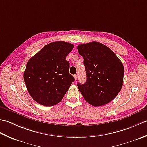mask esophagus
<instances>
[{
	"instance_id": "1",
	"label": "esophagus",
	"mask_w": 147,
	"mask_h": 147,
	"mask_svg": "<svg viewBox=\"0 0 147 147\" xmlns=\"http://www.w3.org/2000/svg\"><path fill=\"white\" fill-rule=\"evenodd\" d=\"M74 80H77V79H78V75H77V74H75V75H74Z\"/></svg>"
}]
</instances>
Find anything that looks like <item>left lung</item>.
Instances as JSON below:
<instances>
[{
  "label": "left lung",
  "mask_w": 147,
  "mask_h": 147,
  "mask_svg": "<svg viewBox=\"0 0 147 147\" xmlns=\"http://www.w3.org/2000/svg\"><path fill=\"white\" fill-rule=\"evenodd\" d=\"M86 73L85 84L78 83L85 100L98 107L112 101L123 84V64L113 51L101 43L92 42L78 46Z\"/></svg>",
  "instance_id": "8db88e82"
}]
</instances>
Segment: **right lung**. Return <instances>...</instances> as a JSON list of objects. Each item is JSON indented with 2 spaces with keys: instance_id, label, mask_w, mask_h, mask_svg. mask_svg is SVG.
Wrapping results in <instances>:
<instances>
[{
  "instance_id": "add662e5",
  "label": "right lung",
  "mask_w": 147,
  "mask_h": 147,
  "mask_svg": "<svg viewBox=\"0 0 147 147\" xmlns=\"http://www.w3.org/2000/svg\"><path fill=\"white\" fill-rule=\"evenodd\" d=\"M74 45L63 41L52 42L27 62L23 78L34 100L45 106L58 104L63 98L74 77L69 74L65 57Z\"/></svg>"
}]
</instances>
